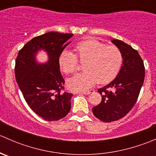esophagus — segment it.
<instances>
[{"mask_svg":"<svg viewBox=\"0 0 156 156\" xmlns=\"http://www.w3.org/2000/svg\"><path fill=\"white\" fill-rule=\"evenodd\" d=\"M93 92H94V90H85V91H82V92H81V93H82V94H85V95H88V94H91V93H93Z\"/></svg>","mask_w":156,"mask_h":156,"instance_id":"1","label":"esophagus"}]
</instances>
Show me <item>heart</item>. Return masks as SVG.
<instances>
[{
	"label": "heart",
	"mask_w": 156,
	"mask_h": 156,
	"mask_svg": "<svg viewBox=\"0 0 156 156\" xmlns=\"http://www.w3.org/2000/svg\"><path fill=\"white\" fill-rule=\"evenodd\" d=\"M75 51L80 60L86 62L85 72L67 80V87L72 90H84L97 81L100 84L110 82L117 76L123 63V56L117 47L107 46L94 39L78 43ZM59 64L65 73H74L78 68L77 55L67 49L63 50L59 55Z\"/></svg>",
	"instance_id": "heart-1"
}]
</instances>
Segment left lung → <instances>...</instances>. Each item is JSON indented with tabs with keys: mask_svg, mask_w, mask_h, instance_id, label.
Instances as JSON below:
<instances>
[{
	"mask_svg": "<svg viewBox=\"0 0 156 156\" xmlns=\"http://www.w3.org/2000/svg\"><path fill=\"white\" fill-rule=\"evenodd\" d=\"M112 42L121 50L123 63L112 81L98 89L102 101L94 106V115L104 122L117 121L125 116L136 103L145 77V68L136 50L120 40Z\"/></svg>",
	"mask_w": 156,
	"mask_h": 156,
	"instance_id": "obj_1",
	"label": "left lung"
}]
</instances>
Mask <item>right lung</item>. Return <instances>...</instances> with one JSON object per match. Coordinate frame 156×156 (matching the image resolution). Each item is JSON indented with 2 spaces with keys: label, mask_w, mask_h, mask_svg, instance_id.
<instances>
[{
  "label": "right lung",
  "mask_w": 156,
  "mask_h": 156,
  "mask_svg": "<svg viewBox=\"0 0 156 156\" xmlns=\"http://www.w3.org/2000/svg\"><path fill=\"white\" fill-rule=\"evenodd\" d=\"M73 34L45 33L29 41L20 50L16 59L15 76L29 107L46 121H57L65 117L71 108L72 94L64 89L63 78L59 71V57ZM44 50L48 62L41 64L36 56Z\"/></svg>",
  "instance_id": "obj_1"
}]
</instances>
